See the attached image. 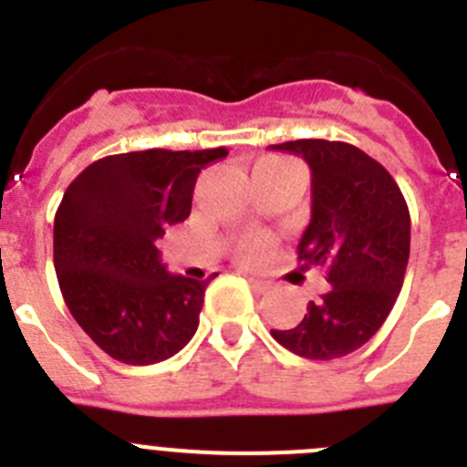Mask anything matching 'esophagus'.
Instances as JSON below:
<instances>
[{
	"label": "esophagus",
	"instance_id": "1",
	"mask_svg": "<svg viewBox=\"0 0 467 467\" xmlns=\"http://www.w3.org/2000/svg\"><path fill=\"white\" fill-rule=\"evenodd\" d=\"M245 278L250 280V285H253L254 290L257 292H271L274 290V283H271V280H266V278H259V275H253V274H245Z\"/></svg>",
	"mask_w": 467,
	"mask_h": 467
}]
</instances>
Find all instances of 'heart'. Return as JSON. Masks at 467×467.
Segmentation results:
<instances>
[{"label":"heart","mask_w":467,"mask_h":467,"mask_svg":"<svg viewBox=\"0 0 467 467\" xmlns=\"http://www.w3.org/2000/svg\"><path fill=\"white\" fill-rule=\"evenodd\" d=\"M262 254H264L262 238H247V241H243L241 247H238V257H241L243 262H257Z\"/></svg>","instance_id":"heart-1"}]
</instances>
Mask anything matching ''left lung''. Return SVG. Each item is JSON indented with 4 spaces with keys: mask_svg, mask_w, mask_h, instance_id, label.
I'll list each match as a JSON object with an SVG mask.
<instances>
[{
    "mask_svg": "<svg viewBox=\"0 0 467 467\" xmlns=\"http://www.w3.org/2000/svg\"><path fill=\"white\" fill-rule=\"evenodd\" d=\"M311 168V222L296 245L304 266H327L329 290L308 301L301 323L271 329L308 360L344 358L372 339L402 290L410 262V208L390 172L346 142L271 144Z\"/></svg>",
    "mask_w": 467,
    "mask_h": 467,
    "instance_id": "1",
    "label": "left lung"
}]
</instances>
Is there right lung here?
<instances>
[{"label": "right lung", "mask_w": 467, "mask_h": 467, "mask_svg": "<svg viewBox=\"0 0 467 467\" xmlns=\"http://www.w3.org/2000/svg\"><path fill=\"white\" fill-rule=\"evenodd\" d=\"M226 154L105 156L65 192L53 222L57 283L74 320L114 360L154 365L196 334L210 278L171 274L156 241L187 220L198 172Z\"/></svg>", "instance_id": "1"}]
</instances>
